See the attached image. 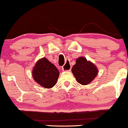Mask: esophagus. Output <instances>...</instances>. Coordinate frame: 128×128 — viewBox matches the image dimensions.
<instances>
[{"label":"esophagus","mask_w":128,"mask_h":128,"mask_svg":"<svg viewBox=\"0 0 128 128\" xmlns=\"http://www.w3.org/2000/svg\"><path fill=\"white\" fill-rule=\"evenodd\" d=\"M71 69V66L68 62H66L65 64H64L62 66V70L63 71H70Z\"/></svg>","instance_id":"obj_1"}]
</instances>
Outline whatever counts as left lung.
<instances>
[{
	"mask_svg": "<svg viewBox=\"0 0 128 128\" xmlns=\"http://www.w3.org/2000/svg\"><path fill=\"white\" fill-rule=\"evenodd\" d=\"M71 71L78 82L82 85L90 84L98 72L97 67L84 57L76 59V64L72 66Z\"/></svg>",
	"mask_w": 128,
	"mask_h": 128,
	"instance_id": "left-lung-1",
	"label": "left lung"
}]
</instances>
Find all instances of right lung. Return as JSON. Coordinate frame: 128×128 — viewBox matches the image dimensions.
Returning <instances> with one entry per match:
<instances>
[{
  "instance_id": "right-lung-1",
  "label": "right lung",
  "mask_w": 128,
  "mask_h": 128,
  "mask_svg": "<svg viewBox=\"0 0 128 128\" xmlns=\"http://www.w3.org/2000/svg\"><path fill=\"white\" fill-rule=\"evenodd\" d=\"M32 76L38 84L42 87L50 88L57 83L59 71L54 64L44 57L37 61L33 69Z\"/></svg>"
}]
</instances>
